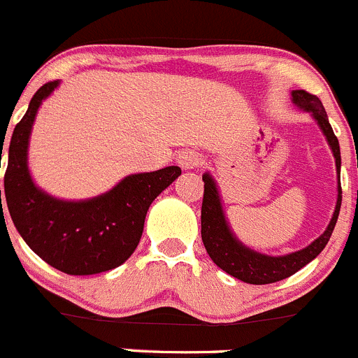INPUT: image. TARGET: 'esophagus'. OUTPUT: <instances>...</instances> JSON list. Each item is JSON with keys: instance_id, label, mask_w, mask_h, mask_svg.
<instances>
[{"instance_id": "esophagus-1", "label": "esophagus", "mask_w": 358, "mask_h": 358, "mask_svg": "<svg viewBox=\"0 0 358 358\" xmlns=\"http://www.w3.org/2000/svg\"><path fill=\"white\" fill-rule=\"evenodd\" d=\"M176 162H178L180 168L194 169V168H197L199 164H202V157L196 152V150L187 149V150H182V152L178 154V157H176Z\"/></svg>"}]
</instances>
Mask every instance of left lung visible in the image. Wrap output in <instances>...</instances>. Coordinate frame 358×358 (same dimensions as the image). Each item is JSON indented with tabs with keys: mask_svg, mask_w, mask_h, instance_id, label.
Here are the masks:
<instances>
[{
	"mask_svg": "<svg viewBox=\"0 0 358 358\" xmlns=\"http://www.w3.org/2000/svg\"><path fill=\"white\" fill-rule=\"evenodd\" d=\"M291 102L298 107L299 110L308 112L324 133L327 140V145L331 147L336 162V173H338V199H336V208L331 222L324 234H320L312 244L299 251L287 252V255L272 256L265 255L251 249L246 244L241 243L234 230L230 229L229 220H227L225 211H223L222 197H220L218 185L215 178L208 171L202 175L204 182V199H202L201 209V236L204 243L206 251L209 258L229 275L243 280L248 284H272L277 280H282L291 277L303 266L308 265L312 259L322 252L326 244L329 243L331 234H333L336 222L339 216V208H341V182H339V171H341V152H339V142L336 138L333 128L329 124V117L324 109L322 102L315 95H310L305 90H292Z\"/></svg>",
	"mask_w": 358,
	"mask_h": 358,
	"instance_id": "left-lung-1",
	"label": "left lung"
}]
</instances>
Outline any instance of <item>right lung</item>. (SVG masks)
Segmentation results:
<instances>
[{"label": "right lung", "instance_id": "1", "mask_svg": "<svg viewBox=\"0 0 358 358\" xmlns=\"http://www.w3.org/2000/svg\"><path fill=\"white\" fill-rule=\"evenodd\" d=\"M59 85H43L13 129L5 173L6 206L15 229L39 258L69 275H93L122 265L133 255L150 204L182 169L168 166L128 175L90 199L67 201L45 192L29 171V140L38 109Z\"/></svg>", "mask_w": 358, "mask_h": 358}]
</instances>
